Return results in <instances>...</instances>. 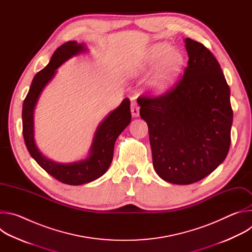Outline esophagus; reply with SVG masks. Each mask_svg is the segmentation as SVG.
<instances>
[{
	"label": "esophagus",
	"mask_w": 252,
	"mask_h": 252,
	"mask_svg": "<svg viewBox=\"0 0 252 252\" xmlns=\"http://www.w3.org/2000/svg\"><path fill=\"white\" fill-rule=\"evenodd\" d=\"M130 112L133 118H137L139 116V106L135 101H132L130 104Z\"/></svg>",
	"instance_id": "34e87169"
}]
</instances>
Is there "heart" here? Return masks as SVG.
Returning a JSON list of instances; mask_svg holds the SVG:
<instances>
[{
	"label": "heart",
	"instance_id": "heart-1",
	"mask_svg": "<svg viewBox=\"0 0 252 252\" xmlns=\"http://www.w3.org/2000/svg\"><path fill=\"white\" fill-rule=\"evenodd\" d=\"M186 65L185 55L167 43H157L135 62L129 71L132 75L146 74L155 69L148 88L156 95L166 94L181 77Z\"/></svg>",
	"mask_w": 252,
	"mask_h": 252
}]
</instances>
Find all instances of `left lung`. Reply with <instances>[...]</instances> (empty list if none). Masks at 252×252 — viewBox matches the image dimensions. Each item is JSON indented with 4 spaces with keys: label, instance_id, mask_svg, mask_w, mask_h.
I'll list each match as a JSON object with an SVG mask.
<instances>
[{
    "label": "left lung",
    "instance_id": "8db88e82",
    "mask_svg": "<svg viewBox=\"0 0 252 252\" xmlns=\"http://www.w3.org/2000/svg\"><path fill=\"white\" fill-rule=\"evenodd\" d=\"M185 43L189 63L176 87L158 97L137 98L154 167L173 185L196 183L223 162L233 120L230 89L218 60L202 44L189 38Z\"/></svg>",
    "mask_w": 252,
    "mask_h": 252
}]
</instances>
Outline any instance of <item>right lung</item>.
<instances>
[{
  "instance_id": "obj_1",
  "label": "right lung",
  "mask_w": 252,
  "mask_h": 252,
  "mask_svg": "<svg viewBox=\"0 0 252 252\" xmlns=\"http://www.w3.org/2000/svg\"><path fill=\"white\" fill-rule=\"evenodd\" d=\"M88 52L85 44L69 41L53 54L48 65L32 79L29 93L23 103V135L32 158L49 174L59 182L69 186H81L95 181L109 169L115 142L131 120L130 101L125 98L122 103L107 115L97 126L89 155L86 158L73 162H58L44 156L34 141L33 114L35 105L47 85L54 79L57 69L67 60Z\"/></svg>"
}]
</instances>
